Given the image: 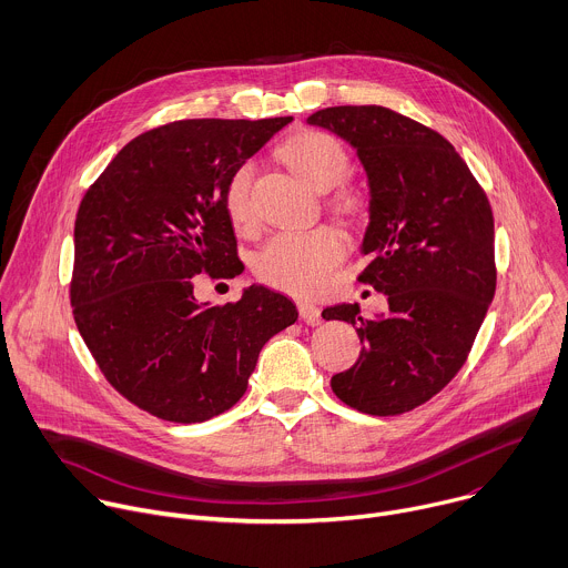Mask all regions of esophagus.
Here are the masks:
<instances>
[{
  "instance_id": "34e87169",
  "label": "esophagus",
  "mask_w": 568,
  "mask_h": 568,
  "mask_svg": "<svg viewBox=\"0 0 568 568\" xmlns=\"http://www.w3.org/2000/svg\"><path fill=\"white\" fill-rule=\"evenodd\" d=\"M297 311H300V317H302L306 324H311V326L320 324V308H317L315 304L302 300V302H297Z\"/></svg>"
}]
</instances>
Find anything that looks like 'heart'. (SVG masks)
Listing matches in <instances>:
<instances>
[{
  "label": "heart",
  "mask_w": 568,
  "mask_h": 568,
  "mask_svg": "<svg viewBox=\"0 0 568 568\" xmlns=\"http://www.w3.org/2000/svg\"><path fill=\"white\" fill-rule=\"evenodd\" d=\"M282 161L315 192H331L349 174V156L331 134L302 132L288 139L280 148ZM253 165H240L225 185V212H229L235 229L246 231L253 225V201H251ZM358 203L356 194L343 190L335 205L352 210ZM347 246L343 235L328 225L313 231H288L277 233L260 251L255 271L257 275L282 291L295 295H315L324 288L328 273L343 260Z\"/></svg>",
  "instance_id": "b5f03b06"
}]
</instances>
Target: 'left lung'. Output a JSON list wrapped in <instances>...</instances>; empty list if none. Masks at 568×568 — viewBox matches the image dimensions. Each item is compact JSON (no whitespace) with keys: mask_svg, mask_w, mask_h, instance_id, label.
Instances as JSON below:
<instances>
[{"mask_svg":"<svg viewBox=\"0 0 568 568\" xmlns=\"http://www.w3.org/2000/svg\"><path fill=\"white\" fill-rule=\"evenodd\" d=\"M347 141L367 174L369 223L361 282L389 313L365 320L335 304L324 320L352 322L361 358L331 378L335 396L372 416L409 412L464 367L495 297V219L486 192L438 132L378 106H326L306 119Z\"/></svg>","mask_w":568,"mask_h":568,"instance_id":"obj_1","label":"left lung"}]
</instances>
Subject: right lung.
I'll return each instance as SVG.
<instances>
[{"label": "right lung", "instance_id": "add662e5", "mask_svg": "<svg viewBox=\"0 0 568 568\" xmlns=\"http://www.w3.org/2000/svg\"><path fill=\"white\" fill-rule=\"evenodd\" d=\"M293 119L176 121L128 143L87 190L73 229L71 304L104 378L141 409L201 423L246 392L262 347L297 320L262 284L199 302L196 275L235 277L231 174Z\"/></svg>", "mask_w": 568, "mask_h": 568}]
</instances>
